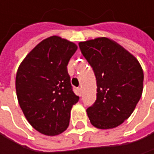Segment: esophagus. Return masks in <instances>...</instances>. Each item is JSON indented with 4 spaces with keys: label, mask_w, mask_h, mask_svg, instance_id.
Returning a JSON list of instances; mask_svg holds the SVG:
<instances>
[{
    "label": "esophagus",
    "mask_w": 154,
    "mask_h": 154,
    "mask_svg": "<svg viewBox=\"0 0 154 154\" xmlns=\"http://www.w3.org/2000/svg\"><path fill=\"white\" fill-rule=\"evenodd\" d=\"M77 91H78L79 94L81 95V94H82V88H81V87H78V88H77Z\"/></svg>",
    "instance_id": "obj_1"
}]
</instances>
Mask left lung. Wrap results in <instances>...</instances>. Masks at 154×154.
Returning <instances> with one entry per match:
<instances>
[{"mask_svg": "<svg viewBox=\"0 0 154 154\" xmlns=\"http://www.w3.org/2000/svg\"><path fill=\"white\" fill-rule=\"evenodd\" d=\"M78 45L96 77V100L86 109L89 119L97 128H116L129 118L142 96L143 69L132 54L106 37Z\"/></svg>", "mask_w": 154, "mask_h": 154, "instance_id": "8db88e82", "label": "left lung"}]
</instances>
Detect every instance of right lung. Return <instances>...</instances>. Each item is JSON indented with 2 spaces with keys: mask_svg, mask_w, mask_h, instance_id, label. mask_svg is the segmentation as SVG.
I'll return each mask as SVG.
<instances>
[{
  "mask_svg": "<svg viewBox=\"0 0 154 154\" xmlns=\"http://www.w3.org/2000/svg\"><path fill=\"white\" fill-rule=\"evenodd\" d=\"M77 49L68 40L51 36L35 47L17 69L18 103L30 125L44 135L64 132L71 108L79 100L67 69Z\"/></svg>",
  "mask_w": 154,
  "mask_h": 154,
  "instance_id": "right-lung-1",
  "label": "right lung"
}]
</instances>
